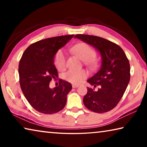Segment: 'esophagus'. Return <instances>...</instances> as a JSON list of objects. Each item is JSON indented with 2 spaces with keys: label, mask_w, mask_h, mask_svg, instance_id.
Here are the masks:
<instances>
[{
  "label": "esophagus",
  "mask_w": 147,
  "mask_h": 147,
  "mask_svg": "<svg viewBox=\"0 0 147 147\" xmlns=\"http://www.w3.org/2000/svg\"><path fill=\"white\" fill-rule=\"evenodd\" d=\"M72 86H73V88H78V87H79V85H78V84H73Z\"/></svg>",
  "instance_id": "obj_1"
}]
</instances>
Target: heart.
Instances as JSON below:
<instances>
[{
	"instance_id": "obj_1",
	"label": "heart",
	"mask_w": 147,
	"mask_h": 147,
	"mask_svg": "<svg viewBox=\"0 0 147 147\" xmlns=\"http://www.w3.org/2000/svg\"><path fill=\"white\" fill-rule=\"evenodd\" d=\"M73 52L84 60L87 63L92 61L91 58L94 56L93 50L88 44L82 43L73 47ZM66 59L63 51L58 52L55 56V64L59 69H63L65 67ZM87 76L86 72L84 70H71L65 74V79L73 84H80L82 82Z\"/></svg>"
}]
</instances>
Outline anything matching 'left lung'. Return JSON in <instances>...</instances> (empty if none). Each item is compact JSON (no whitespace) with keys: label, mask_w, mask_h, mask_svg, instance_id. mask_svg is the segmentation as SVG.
<instances>
[{"label":"left lung","mask_w":147,"mask_h":147,"mask_svg":"<svg viewBox=\"0 0 147 147\" xmlns=\"http://www.w3.org/2000/svg\"><path fill=\"white\" fill-rule=\"evenodd\" d=\"M74 38L93 47L101 56L98 71L88 80L93 88H88L83 102L89 110L105 113L117 105L130 78L129 61L120 47L98 36L77 34Z\"/></svg>","instance_id":"obj_1"}]
</instances>
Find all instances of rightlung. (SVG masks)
Wrapping results in <instances>:
<instances>
[{"mask_svg": "<svg viewBox=\"0 0 147 147\" xmlns=\"http://www.w3.org/2000/svg\"><path fill=\"white\" fill-rule=\"evenodd\" d=\"M74 37L61 36L37 41L27 48L19 62V82L30 104L39 112L53 114L63 109L72 89L68 82L59 80L58 86L49 87L58 77L54 64L56 54Z\"/></svg>", "mask_w": 147, "mask_h": 147, "instance_id": "1", "label": "right lung"}]
</instances>
